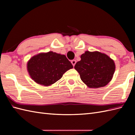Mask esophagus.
<instances>
[{
  "label": "esophagus",
  "mask_w": 135,
  "mask_h": 135,
  "mask_svg": "<svg viewBox=\"0 0 135 135\" xmlns=\"http://www.w3.org/2000/svg\"><path fill=\"white\" fill-rule=\"evenodd\" d=\"M71 63H72V64L73 65V66L74 67L75 66V64H76V60H73L72 61H71Z\"/></svg>",
  "instance_id": "1"
}]
</instances>
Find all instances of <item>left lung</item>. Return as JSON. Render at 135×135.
Here are the masks:
<instances>
[{
  "label": "left lung",
  "instance_id": "left-lung-1",
  "mask_svg": "<svg viewBox=\"0 0 135 135\" xmlns=\"http://www.w3.org/2000/svg\"><path fill=\"white\" fill-rule=\"evenodd\" d=\"M75 65L81 80L89 88L105 86L113 78L115 65L113 60L99 51H86Z\"/></svg>",
  "mask_w": 135,
  "mask_h": 135
}]
</instances>
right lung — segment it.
<instances>
[{
    "label": "right lung",
    "instance_id": "obj_1",
    "mask_svg": "<svg viewBox=\"0 0 135 135\" xmlns=\"http://www.w3.org/2000/svg\"><path fill=\"white\" fill-rule=\"evenodd\" d=\"M73 68L65 55L53 51L41 53L31 58L27 70L31 78L40 85L50 86L61 79L66 71Z\"/></svg>",
    "mask_w": 135,
    "mask_h": 135
}]
</instances>
